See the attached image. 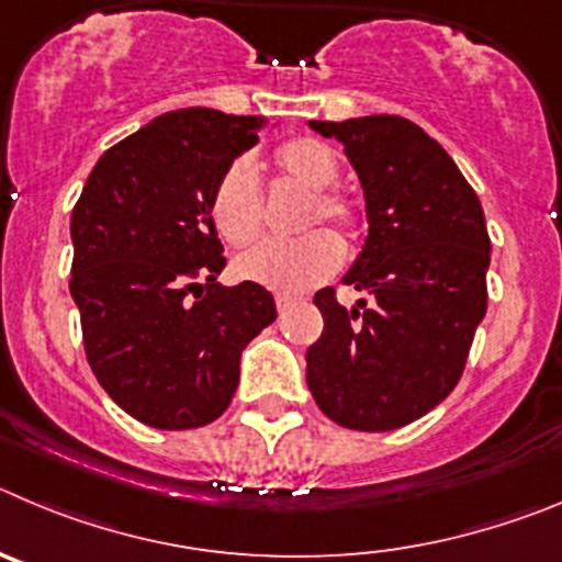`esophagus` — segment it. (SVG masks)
Listing matches in <instances>:
<instances>
[{"mask_svg":"<svg viewBox=\"0 0 562 562\" xmlns=\"http://www.w3.org/2000/svg\"><path fill=\"white\" fill-rule=\"evenodd\" d=\"M300 302V296H291V293H280L277 296V311H288L291 305H296Z\"/></svg>","mask_w":562,"mask_h":562,"instance_id":"esophagus-1","label":"esophagus"}]
</instances>
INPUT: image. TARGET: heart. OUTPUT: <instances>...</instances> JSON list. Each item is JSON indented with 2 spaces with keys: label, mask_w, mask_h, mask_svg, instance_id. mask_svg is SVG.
Segmentation results:
<instances>
[{
  "label": "heart",
  "mask_w": 562,
  "mask_h": 562,
  "mask_svg": "<svg viewBox=\"0 0 562 562\" xmlns=\"http://www.w3.org/2000/svg\"><path fill=\"white\" fill-rule=\"evenodd\" d=\"M271 168L288 184L307 193L302 229H313L322 221L356 232L361 212L347 195L333 193L327 187L338 176V159L330 145L296 136L288 139L271 154ZM210 218L215 232L232 246L251 244L260 232V190L255 170L246 161H235L221 173L210 195ZM344 260V246L333 232H307L300 240H266L255 249L235 257V274L255 285L271 288L280 293H300L318 285L333 274Z\"/></svg>",
  "instance_id": "b5f03b06"
}]
</instances>
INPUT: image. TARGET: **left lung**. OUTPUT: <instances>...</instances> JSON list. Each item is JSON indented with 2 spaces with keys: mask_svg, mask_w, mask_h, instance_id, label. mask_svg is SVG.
Listing matches in <instances>:
<instances>
[{
  "mask_svg": "<svg viewBox=\"0 0 562 562\" xmlns=\"http://www.w3.org/2000/svg\"><path fill=\"white\" fill-rule=\"evenodd\" d=\"M358 173L367 237L344 274L372 296H313L325 330L305 352L307 389L338 426L392 431L453 392L487 313L490 237L479 195L442 145L394 114L322 123Z\"/></svg>",
  "mask_w": 562,
  "mask_h": 562,
  "instance_id": "obj_1",
  "label": "left lung"
}]
</instances>
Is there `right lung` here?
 I'll return each instance as SVG.
<instances>
[{"label": "right lung", "mask_w": 562, "mask_h": 562, "mask_svg": "<svg viewBox=\"0 0 562 562\" xmlns=\"http://www.w3.org/2000/svg\"><path fill=\"white\" fill-rule=\"evenodd\" d=\"M266 125L204 105L168 111L100 156L72 210L69 291L86 358L111 401L150 428L218 419L240 352L277 318L262 285H221L210 218L212 187Z\"/></svg>", "instance_id": "add662e5"}]
</instances>
